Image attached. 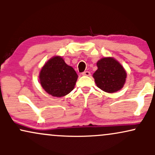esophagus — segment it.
Returning <instances> with one entry per match:
<instances>
[{
    "label": "esophagus",
    "instance_id": "34e87169",
    "mask_svg": "<svg viewBox=\"0 0 155 155\" xmlns=\"http://www.w3.org/2000/svg\"><path fill=\"white\" fill-rule=\"evenodd\" d=\"M82 75L83 76H90V71H84V72H83L82 73Z\"/></svg>",
    "mask_w": 155,
    "mask_h": 155
}]
</instances>
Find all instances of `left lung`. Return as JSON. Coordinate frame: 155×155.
<instances>
[{
    "instance_id": "8db88e82",
    "label": "left lung",
    "mask_w": 155,
    "mask_h": 155,
    "mask_svg": "<svg viewBox=\"0 0 155 155\" xmlns=\"http://www.w3.org/2000/svg\"><path fill=\"white\" fill-rule=\"evenodd\" d=\"M97 70L93 78L97 87L104 92L113 93L123 87L127 73L122 65L113 58H104L97 63Z\"/></svg>"
}]
</instances>
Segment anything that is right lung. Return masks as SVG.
<instances>
[{"label":"right lung","mask_w":155,"mask_h":155,"mask_svg":"<svg viewBox=\"0 0 155 155\" xmlns=\"http://www.w3.org/2000/svg\"><path fill=\"white\" fill-rule=\"evenodd\" d=\"M78 75L61 57L55 56L44 64L39 74L41 87L49 95L63 97L74 90Z\"/></svg>","instance_id":"right-lung-1"}]
</instances>
